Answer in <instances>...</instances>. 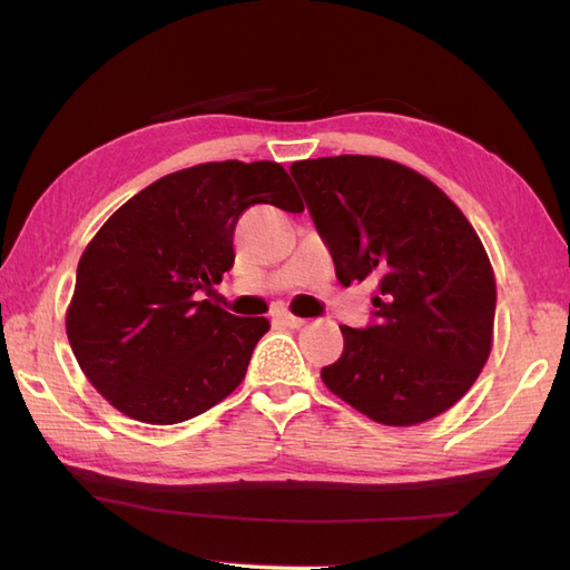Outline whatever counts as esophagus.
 Here are the masks:
<instances>
[{
    "instance_id": "obj_1",
    "label": "esophagus",
    "mask_w": 570,
    "mask_h": 570,
    "mask_svg": "<svg viewBox=\"0 0 570 570\" xmlns=\"http://www.w3.org/2000/svg\"><path fill=\"white\" fill-rule=\"evenodd\" d=\"M272 318H274L276 323L288 325V328H301V325H306L304 318L294 316V313H288L286 308H274V311H272Z\"/></svg>"
}]
</instances>
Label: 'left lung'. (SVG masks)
<instances>
[{
  "label": "left lung",
  "mask_w": 570,
  "mask_h": 570,
  "mask_svg": "<svg viewBox=\"0 0 570 570\" xmlns=\"http://www.w3.org/2000/svg\"><path fill=\"white\" fill-rule=\"evenodd\" d=\"M343 286H374L372 323L343 331L325 386L384 426L451 409L485 367L498 286L475 229L414 168L380 156L292 166Z\"/></svg>",
  "instance_id": "left-lung-1"
}]
</instances>
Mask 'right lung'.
<instances>
[{"mask_svg": "<svg viewBox=\"0 0 570 570\" xmlns=\"http://www.w3.org/2000/svg\"><path fill=\"white\" fill-rule=\"evenodd\" d=\"M257 203L304 210L276 161L198 164L139 190L85 247L66 333L85 377L125 416L171 426L245 380L269 321L200 292L233 269L235 225Z\"/></svg>", "mask_w": 570, "mask_h": 570, "instance_id": "1", "label": "right lung"}]
</instances>
